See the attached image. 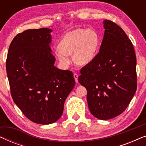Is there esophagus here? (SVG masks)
<instances>
[{
  "label": "esophagus",
  "mask_w": 146,
  "mask_h": 146,
  "mask_svg": "<svg viewBox=\"0 0 146 146\" xmlns=\"http://www.w3.org/2000/svg\"><path fill=\"white\" fill-rule=\"evenodd\" d=\"M74 78L76 82V83L78 82V75L77 74H76V73L74 74Z\"/></svg>",
  "instance_id": "1"
}]
</instances>
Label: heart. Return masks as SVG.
Here are the masks:
<instances>
[{
	"label": "heart",
	"instance_id": "heart-1",
	"mask_svg": "<svg viewBox=\"0 0 146 146\" xmlns=\"http://www.w3.org/2000/svg\"><path fill=\"white\" fill-rule=\"evenodd\" d=\"M100 44V36L92 29H78L65 35L59 43L55 54L62 64L71 63L68 55L74 54L76 62L87 65L94 60Z\"/></svg>",
	"mask_w": 146,
	"mask_h": 146
}]
</instances>
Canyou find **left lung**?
I'll return each instance as SVG.
<instances>
[{
    "mask_svg": "<svg viewBox=\"0 0 146 146\" xmlns=\"http://www.w3.org/2000/svg\"><path fill=\"white\" fill-rule=\"evenodd\" d=\"M104 35L94 60L80 70L78 82L87 90L89 110L106 120L121 114L137 89L136 56L125 32L113 22H103Z\"/></svg>",
    "mask_w": 146,
    "mask_h": 146,
    "instance_id": "obj_1",
    "label": "left lung"
}]
</instances>
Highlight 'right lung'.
<instances>
[{
  "label": "right lung",
  "instance_id": "obj_1",
  "mask_svg": "<svg viewBox=\"0 0 146 146\" xmlns=\"http://www.w3.org/2000/svg\"><path fill=\"white\" fill-rule=\"evenodd\" d=\"M52 30H27L11 42L7 72L14 102L33 122L47 125L61 117L64 102L75 85L73 74L54 66Z\"/></svg>",
  "mask_w": 146,
  "mask_h": 146
}]
</instances>
